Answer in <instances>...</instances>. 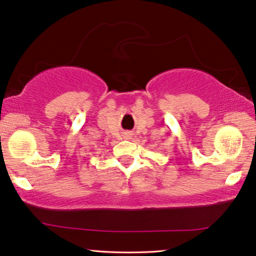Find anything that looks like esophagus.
Listing matches in <instances>:
<instances>
[{
	"label": "esophagus",
	"instance_id": "obj_1",
	"mask_svg": "<svg viewBox=\"0 0 256 256\" xmlns=\"http://www.w3.org/2000/svg\"><path fill=\"white\" fill-rule=\"evenodd\" d=\"M127 138H128V136H127Z\"/></svg>",
	"mask_w": 256,
	"mask_h": 256
}]
</instances>
